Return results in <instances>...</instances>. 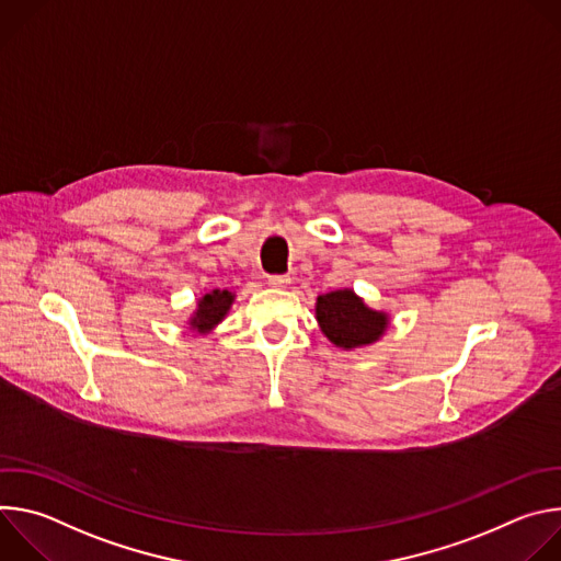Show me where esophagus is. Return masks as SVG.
Segmentation results:
<instances>
[{
    "label": "esophagus",
    "mask_w": 561,
    "mask_h": 561,
    "mask_svg": "<svg viewBox=\"0 0 561 561\" xmlns=\"http://www.w3.org/2000/svg\"><path fill=\"white\" fill-rule=\"evenodd\" d=\"M268 284L275 286V288H284V286L290 284V279H288L286 275H271V277H268Z\"/></svg>",
    "instance_id": "esophagus-1"
}]
</instances>
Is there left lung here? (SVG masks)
Masks as SVG:
<instances>
[{"instance_id":"left-lung-1","label":"left lung","mask_w":561,"mask_h":561,"mask_svg":"<svg viewBox=\"0 0 561 561\" xmlns=\"http://www.w3.org/2000/svg\"><path fill=\"white\" fill-rule=\"evenodd\" d=\"M314 314L322 333L344 351L375 344L388 329V314L368 308L351 288L319 295Z\"/></svg>"}]
</instances>
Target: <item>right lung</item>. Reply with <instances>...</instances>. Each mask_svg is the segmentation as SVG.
<instances>
[{
    "mask_svg": "<svg viewBox=\"0 0 561 561\" xmlns=\"http://www.w3.org/2000/svg\"><path fill=\"white\" fill-rule=\"evenodd\" d=\"M232 301H234V295L230 290L215 288V290L202 295V299L197 301V310L193 312L191 322H188L191 331H195L199 335L210 333L221 322V319L228 314Z\"/></svg>",
    "mask_w": 561,
    "mask_h": 561,
    "instance_id": "1",
    "label": "right lung"
}]
</instances>
